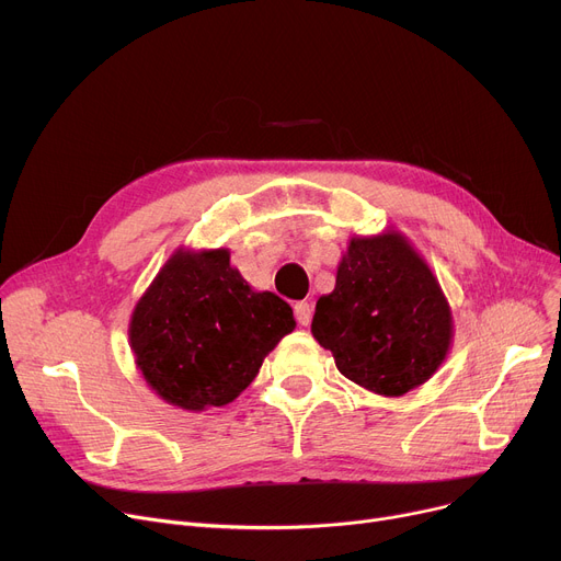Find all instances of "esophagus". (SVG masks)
I'll list each match as a JSON object with an SVG mask.
<instances>
[{
  "label": "esophagus",
  "mask_w": 561,
  "mask_h": 561,
  "mask_svg": "<svg viewBox=\"0 0 561 561\" xmlns=\"http://www.w3.org/2000/svg\"><path fill=\"white\" fill-rule=\"evenodd\" d=\"M311 316H313V309H311V305L309 302H298L296 305V320L300 322V325L302 328H307L309 325V322H311Z\"/></svg>",
  "instance_id": "1"
}]
</instances>
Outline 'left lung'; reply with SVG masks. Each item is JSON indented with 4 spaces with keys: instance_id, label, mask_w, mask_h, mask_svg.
<instances>
[{
    "instance_id": "8db88e82",
    "label": "left lung",
    "mask_w": 561,
    "mask_h": 561,
    "mask_svg": "<svg viewBox=\"0 0 561 561\" xmlns=\"http://www.w3.org/2000/svg\"><path fill=\"white\" fill-rule=\"evenodd\" d=\"M313 339L355 385L398 398L444 364L453 311L425 259L398 231L355 236L336 286L316 302Z\"/></svg>"
}]
</instances>
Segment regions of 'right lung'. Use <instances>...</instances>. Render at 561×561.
<instances>
[{"label": "right lung", "mask_w": 561, "mask_h": 561, "mask_svg": "<svg viewBox=\"0 0 561 561\" xmlns=\"http://www.w3.org/2000/svg\"><path fill=\"white\" fill-rule=\"evenodd\" d=\"M293 328V309L252 290L229 250H176L138 300L129 343L159 398L202 411L239 398Z\"/></svg>", "instance_id": "1"}]
</instances>
